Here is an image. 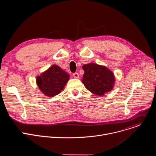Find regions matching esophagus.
Returning <instances> with one entry per match:
<instances>
[{"label": "esophagus", "instance_id": "1", "mask_svg": "<svg viewBox=\"0 0 156 156\" xmlns=\"http://www.w3.org/2000/svg\"><path fill=\"white\" fill-rule=\"evenodd\" d=\"M73 77L74 78H79V74L78 73H74L73 74Z\"/></svg>", "mask_w": 156, "mask_h": 156}]
</instances>
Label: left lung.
Masks as SVG:
<instances>
[{
	"instance_id": "obj_1",
	"label": "left lung",
	"mask_w": 156,
	"mask_h": 156,
	"mask_svg": "<svg viewBox=\"0 0 156 156\" xmlns=\"http://www.w3.org/2000/svg\"><path fill=\"white\" fill-rule=\"evenodd\" d=\"M84 71L82 83L87 90L102 96L112 90L115 82L113 73L104 66L92 63L83 66Z\"/></svg>"
}]
</instances>
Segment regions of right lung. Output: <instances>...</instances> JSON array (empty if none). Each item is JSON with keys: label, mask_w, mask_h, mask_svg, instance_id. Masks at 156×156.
I'll list each match as a JSON object with an SVG mask.
<instances>
[{"label": "right lung", "mask_w": 156, "mask_h": 156, "mask_svg": "<svg viewBox=\"0 0 156 156\" xmlns=\"http://www.w3.org/2000/svg\"><path fill=\"white\" fill-rule=\"evenodd\" d=\"M69 73L57 65H52L36 78L37 84L42 92L49 97L59 94L69 80Z\"/></svg>", "instance_id": "obj_1"}]
</instances>
